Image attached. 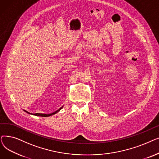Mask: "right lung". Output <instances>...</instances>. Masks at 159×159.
I'll use <instances>...</instances> for the list:
<instances>
[{
    "label": "right lung",
    "mask_w": 159,
    "mask_h": 159,
    "mask_svg": "<svg viewBox=\"0 0 159 159\" xmlns=\"http://www.w3.org/2000/svg\"><path fill=\"white\" fill-rule=\"evenodd\" d=\"M62 107H63V106H62L61 107H60L59 109H58V110H57L56 111H55V112H53V113H50V114H44V113H29L28 111H26V110H24L25 112H26V113H29V114H31V115H36V116H44V117H46V116H51V115H54V114L57 113V112L59 111L62 109Z\"/></svg>",
    "instance_id": "1"
}]
</instances>
